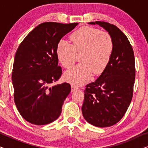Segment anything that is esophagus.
Instances as JSON below:
<instances>
[{"mask_svg": "<svg viewBox=\"0 0 148 148\" xmlns=\"http://www.w3.org/2000/svg\"><path fill=\"white\" fill-rule=\"evenodd\" d=\"M77 90H78V87L77 86H75V85H72V86H71V92H75V91H76Z\"/></svg>", "mask_w": 148, "mask_h": 148, "instance_id": "1", "label": "esophagus"}]
</instances>
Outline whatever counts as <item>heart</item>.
I'll return each mask as SVG.
<instances>
[{"label": "heart", "instance_id": "heart-1", "mask_svg": "<svg viewBox=\"0 0 148 148\" xmlns=\"http://www.w3.org/2000/svg\"><path fill=\"white\" fill-rule=\"evenodd\" d=\"M72 45L61 40L56 46V56L64 68L72 67L77 56L81 55L82 62L64 73L66 81L77 85L83 84L92 78L93 73L104 71L112 54L114 44L110 34L98 28L84 27L70 36Z\"/></svg>", "mask_w": 148, "mask_h": 148}]
</instances>
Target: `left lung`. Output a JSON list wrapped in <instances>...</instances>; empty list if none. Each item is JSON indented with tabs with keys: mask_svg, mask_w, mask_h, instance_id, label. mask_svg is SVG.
Listing matches in <instances>:
<instances>
[{
	"mask_svg": "<svg viewBox=\"0 0 148 148\" xmlns=\"http://www.w3.org/2000/svg\"><path fill=\"white\" fill-rule=\"evenodd\" d=\"M89 23L104 28L112 37L114 48L101 75L86 86L82 114L94 126L110 127L123 118L132 100L135 78L134 52L128 38L116 26L104 21Z\"/></svg>",
	"mask_w": 148,
	"mask_h": 148,
	"instance_id": "left-lung-1",
	"label": "left lung"
}]
</instances>
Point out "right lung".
Wrapping results in <instances>:
<instances>
[{
	"instance_id": "1",
	"label": "right lung",
	"mask_w": 148,
	"mask_h": 148,
	"mask_svg": "<svg viewBox=\"0 0 148 148\" xmlns=\"http://www.w3.org/2000/svg\"><path fill=\"white\" fill-rule=\"evenodd\" d=\"M77 25L42 23L28 34L17 48L12 71L14 101L20 114L32 124H49L61 113L71 86L62 83L50 87L62 75L56 46Z\"/></svg>"
}]
</instances>
